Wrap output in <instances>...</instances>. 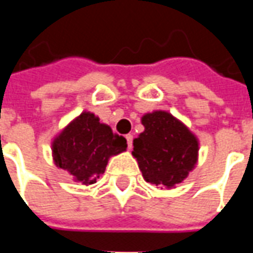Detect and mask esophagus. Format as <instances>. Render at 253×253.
I'll return each mask as SVG.
<instances>
[{
  "instance_id": "esophagus-1",
  "label": "esophagus",
  "mask_w": 253,
  "mask_h": 253,
  "mask_svg": "<svg viewBox=\"0 0 253 253\" xmlns=\"http://www.w3.org/2000/svg\"><path fill=\"white\" fill-rule=\"evenodd\" d=\"M126 139H127V146H128V149H130L132 146V135L131 134H127Z\"/></svg>"
}]
</instances>
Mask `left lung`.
<instances>
[{"label":"left lung","mask_w":253,"mask_h":253,"mask_svg":"<svg viewBox=\"0 0 253 253\" xmlns=\"http://www.w3.org/2000/svg\"><path fill=\"white\" fill-rule=\"evenodd\" d=\"M141 122L145 130L132 141V156L143 179L150 184L175 188L198 163V138L167 111L145 114Z\"/></svg>","instance_id":"left-lung-1"}]
</instances>
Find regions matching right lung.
Returning a JSON list of instances; mask_svg holds the SVG:
<instances>
[{"label":"right lung","instance_id":"obj_1","mask_svg":"<svg viewBox=\"0 0 253 253\" xmlns=\"http://www.w3.org/2000/svg\"><path fill=\"white\" fill-rule=\"evenodd\" d=\"M126 148V138L114 134L108 125L100 123L99 116L88 111L73 119L51 142L55 165L85 186L96 183L110 157Z\"/></svg>","mask_w":253,"mask_h":253}]
</instances>
